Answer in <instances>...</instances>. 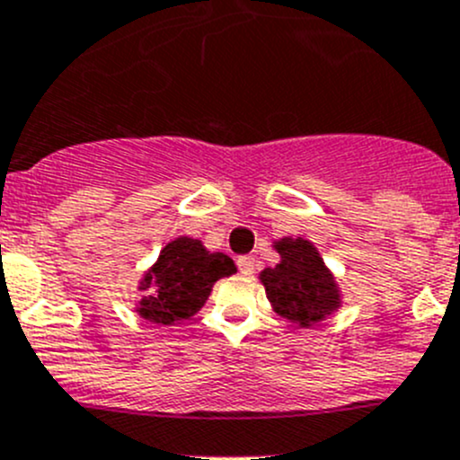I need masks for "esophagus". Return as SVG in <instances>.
<instances>
[{
    "label": "esophagus",
    "mask_w": 460,
    "mask_h": 460,
    "mask_svg": "<svg viewBox=\"0 0 460 460\" xmlns=\"http://www.w3.org/2000/svg\"><path fill=\"white\" fill-rule=\"evenodd\" d=\"M236 266H239L241 275L252 277L254 275V266H257V263H254L252 257H239V259H236Z\"/></svg>",
    "instance_id": "34e87169"
}]
</instances>
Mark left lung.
I'll use <instances>...</instances> for the list:
<instances>
[{
    "label": "left lung",
    "mask_w": 460,
    "mask_h": 460,
    "mask_svg": "<svg viewBox=\"0 0 460 460\" xmlns=\"http://www.w3.org/2000/svg\"><path fill=\"white\" fill-rule=\"evenodd\" d=\"M279 252L275 268L259 272L272 311L299 329L317 324L342 306V293L320 250L304 236L272 241Z\"/></svg>",
    "instance_id": "8db88e82"
}]
</instances>
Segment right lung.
Wrapping results in <instances>:
<instances>
[{
    "label": "right lung",
    "mask_w": 460,
    "mask_h": 460,
    "mask_svg": "<svg viewBox=\"0 0 460 460\" xmlns=\"http://www.w3.org/2000/svg\"><path fill=\"white\" fill-rule=\"evenodd\" d=\"M232 272L236 266L228 254L210 252L192 236H176L140 277L143 297L134 311L152 324H181L201 311L212 286Z\"/></svg>",
    "instance_id": "right-lung-1"
}]
</instances>
